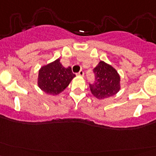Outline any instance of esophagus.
Listing matches in <instances>:
<instances>
[{"instance_id": "34e87169", "label": "esophagus", "mask_w": 156, "mask_h": 156, "mask_svg": "<svg viewBox=\"0 0 156 156\" xmlns=\"http://www.w3.org/2000/svg\"><path fill=\"white\" fill-rule=\"evenodd\" d=\"M78 75H79V76H83V75H84V71H83V70H80L79 72H78Z\"/></svg>"}]
</instances>
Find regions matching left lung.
<instances>
[{
	"instance_id": "left-lung-1",
	"label": "left lung",
	"mask_w": 156,
	"mask_h": 156,
	"mask_svg": "<svg viewBox=\"0 0 156 156\" xmlns=\"http://www.w3.org/2000/svg\"><path fill=\"white\" fill-rule=\"evenodd\" d=\"M94 81L90 83V89L97 99L112 97L120 90V76L112 66L100 61L93 70Z\"/></svg>"
}]
</instances>
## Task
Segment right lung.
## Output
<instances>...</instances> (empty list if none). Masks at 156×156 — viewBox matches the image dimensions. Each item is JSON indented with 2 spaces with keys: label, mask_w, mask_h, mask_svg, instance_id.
<instances>
[{
  "label": "right lung",
  "mask_w": 156,
  "mask_h": 156,
  "mask_svg": "<svg viewBox=\"0 0 156 156\" xmlns=\"http://www.w3.org/2000/svg\"><path fill=\"white\" fill-rule=\"evenodd\" d=\"M75 77L72 68H65L57 59L39 70L38 86L46 94L57 95L66 89Z\"/></svg>",
  "instance_id": "right-lung-1"
}]
</instances>
